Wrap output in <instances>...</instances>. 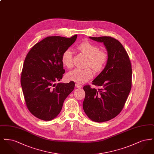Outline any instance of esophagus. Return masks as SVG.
Wrapping results in <instances>:
<instances>
[{"mask_svg":"<svg viewBox=\"0 0 154 154\" xmlns=\"http://www.w3.org/2000/svg\"><path fill=\"white\" fill-rule=\"evenodd\" d=\"M75 87H77V88H81L82 87V85L80 84H78V83H76L75 84Z\"/></svg>","mask_w":154,"mask_h":154,"instance_id":"obj_1","label":"esophagus"}]
</instances>
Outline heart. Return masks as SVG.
<instances>
[{
    "mask_svg": "<svg viewBox=\"0 0 154 154\" xmlns=\"http://www.w3.org/2000/svg\"><path fill=\"white\" fill-rule=\"evenodd\" d=\"M78 49L84 55L88 58L87 65L90 66L95 72L101 71L106 65L109 55L107 52L100 50L99 46L90 42H84L80 44ZM62 63L67 68L73 66L72 51L70 49H67L62 55ZM93 76V72L90 68L84 69H75L67 74L66 77L69 80L82 84L90 80Z\"/></svg>",
    "mask_w": 154,
    "mask_h": 154,
    "instance_id": "b5f03b06",
    "label": "heart"
}]
</instances>
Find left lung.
<instances>
[{
    "mask_svg": "<svg viewBox=\"0 0 154 154\" xmlns=\"http://www.w3.org/2000/svg\"><path fill=\"white\" fill-rule=\"evenodd\" d=\"M103 43L109 55L102 72L92 84L99 88L85 85V96L82 106L92 121L103 122L116 117L122 110L132 87V65L122 44L110 36L89 37Z\"/></svg>",
    "mask_w": 154,
    "mask_h": 154,
    "instance_id": "1",
    "label": "left lung"
}]
</instances>
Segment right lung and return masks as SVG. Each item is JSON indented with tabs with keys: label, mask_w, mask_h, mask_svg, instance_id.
I'll list each match as a JSON object with an SVG mask.
<instances>
[{
	"label": "right lung",
	"mask_w": 154,
	"mask_h": 154,
	"mask_svg": "<svg viewBox=\"0 0 154 154\" xmlns=\"http://www.w3.org/2000/svg\"><path fill=\"white\" fill-rule=\"evenodd\" d=\"M77 37H47L35 44L25 58L21 84L28 110L38 119L51 121L57 117L65 99L73 91V81L55 82L62 80L65 72L62 54Z\"/></svg>",
	"instance_id": "right-lung-1"
}]
</instances>
